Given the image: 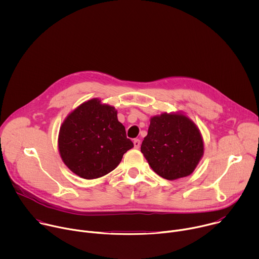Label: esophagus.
<instances>
[{"label":"esophagus","instance_id":"1","mask_svg":"<svg viewBox=\"0 0 259 259\" xmlns=\"http://www.w3.org/2000/svg\"><path fill=\"white\" fill-rule=\"evenodd\" d=\"M133 143H134L135 149H139V147H140V140L139 139H134Z\"/></svg>","mask_w":259,"mask_h":259}]
</instances>
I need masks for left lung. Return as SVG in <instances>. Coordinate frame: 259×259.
I'll return each instance as SVG.
<instances>
[{"instance_id":"8db88e82","label":"left lung","mask_w":259,"mask_h":259,"mask_svg":"<svg viewBox=\"0 0 259 259\" xmlns=\"http://www.w3.org/2000/svg\"><path fill=\"white\" fill-rule=\"evenodd\" d=\"M140 151L158 175L174 180L194 172L204 155V142L187 116L164 113L151 118Z\"/></svg>"}]
</instances>
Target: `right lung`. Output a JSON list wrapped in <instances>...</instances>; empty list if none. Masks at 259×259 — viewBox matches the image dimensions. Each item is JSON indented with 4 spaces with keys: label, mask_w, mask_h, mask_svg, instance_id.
I'll return each instance as SVG.
<instances>
[{
    "label": "right lung",
    "mask_w": 259,
    "mask_h": 259,
    "mask_svg": "<svg viewBox=\"0 0 259 259\" xmlns=\"http://www.w3.org/2000/svg\"><path fill=\"white\" fill-rule=\"evenodd\" d=\"M114 106L90 99L66 117L58 135V150L67 168L85 179L113 171L133 147Z\"/></svg>",
    "instance_id": "obj_1"
}]
</instances>
